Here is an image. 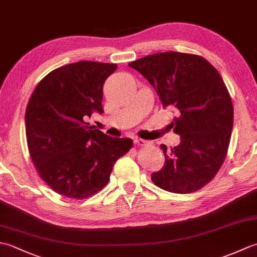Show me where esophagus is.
I'll return each instance as SVG.
<instances>
[{
    "mask_svg": "<svg viewBox=\"0 0 257 257\" xmlns=\"http://www.w3.org/2000/svg\"><path fill=\"white\" fill-rule=\"evenodd\" d=\"M134 141H135V145H136V146H139V147H143V146H146L147 144H148L146 140L139 139V138H136Z\"/></svg>",
    "mask_w": 257,
    "mask_h": 257,
    "instance_id": "obj_1",
    "label": "esophagus"
}]
</instances>
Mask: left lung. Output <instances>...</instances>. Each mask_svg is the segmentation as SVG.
I'll return each mask as SVG.
<instances>
[{
  "label": "left lung",
  "instance_id": "8db88e82",
  "mask_svg": "<svg viewBox=\"0 0 257 257\" xmlns=\"http://www.w3.org/2000/svg\"><path fill=\"white\" fill-rule=\"evenodd\" d=\"M148 79L163 107L174 109L179 146L161 149L166 163L151 174L158 187L191 193L216 176L224 162L233 128V103L216 68L194 54L165 52L128 64Z\"/></svg>",
  "mask_w": 257,
  "mask_h": 257
}]
</instances>
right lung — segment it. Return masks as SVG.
<instances>
[{
    "instance_id": "add662e5",
    "label": "right lung",
    "mask_w": 257,
    "mask_h": 257,
    "mask_svg": "<svg viewBox=\"0 0 257 257\" xmlns=\"http://www.w3.org/2000/svg\"><path fill=\"white\" fill-rule=\"evenodd\" d=\"M116 64L81 61L52 70L35 87L25 111L26 140L43 181L69 199L83 200L105 187L113 165L133 140L89 125L102 113V86Z\"/></svg>"
}]
</instances>
